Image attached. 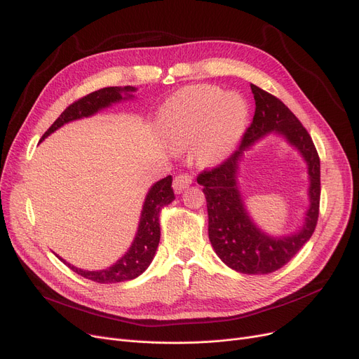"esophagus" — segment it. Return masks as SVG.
Instances as JSON below:
<instances>
[{
  "instance_id": "1",
  "label": "esophagus",
  "mask_w": 359,
  "mask_h": 359,
  "mask_svg": "<svg viewBox=\"0 0 359 359\" xmlns=\"http://www.w3.org/2000/svg\"><path fill=\"white\" fill-rule=\"evenodd\" d=\"M192 184V177L187 175V173H183V175H179L175 177V182H173V189L176 194H182L184 189H187Z\"/></svg>"
}]
</instances>
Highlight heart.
I'll list each match as a JSON object with an SVG mask.
<instances>
[{
    "mask_svg": "<svg viewBox=\"0 0 359 359\" xmlns=\"http://www.w3.org/2000/svg\"><path fill=\"white\" fill-rule=\"evenodd\" d=\"M249 119V104L240 94L215 86H189L170 97L158 113L163 137L175 148L198 141V157L215 164L230 156Z\"/></svg>",
    "mask_w": 359,
    "mask_h": 359,
    "instance_id": "heart-1",
    "label": "heart"
}]
</instances>
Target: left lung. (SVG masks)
<instances>
[{
  "label": "left lung",
  "mask_w": 359,
  "mask_h": 359,
  "mask_svg": "<svg viewBox=\"0 0 359 359\" xmlns=\"http://www.w3.org/2000/svg\"><path fill=\"white\" fill-rule=\"evenodd\" d=\"M256 110L238 149L219 165L203 170L198 183L208 208V236L218 257L229 268L248 275H265L282 268L314 233L320 205V158L307 129L294 113L268 91L252 84ZM269 133L280 135L308 163L311 186L305 224L290 236L262 232L250 217L238 187V165L245 151Z\"/></svg>",
  "instance_id": "obj_1"
}]
</instances>
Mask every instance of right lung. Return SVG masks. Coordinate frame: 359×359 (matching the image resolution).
<instances>
[{
	"label": "right lung",
	"mask_w": 359,
	"mask_h": 359,
	"mask_svg": "<svg viewBox=\"0 0 359 359\" xmlns=\"http://www.w3.org/2000/svg\"><path fill=\"white\" fill-rule=\"evenodd\" d=\"M137 88L132 86L125 87H106L97 91H93L83 99L69 104L61 116L56 119L52 126L45 132L41 141L49 137L52 132L58 128L64 126L68 122L88 118L96 115L102 109L111 106L113 103H119L122 100H129L135 97L134 94ZM172 176H167L158 182H156L149 187V191L145 196L141 218L138 224V231L135 234L134 241H132L129 250L111 266L102 271H84L77 266H72L71 263L60 257L61 262L74 271L90 280L99 282V284H118V282L130 280L140 276L153 262L156 250L160 243V212L165 205L175 201V192L172 189Z\"/></svg>",
	"instance_id": "1"
}]
</instances>
